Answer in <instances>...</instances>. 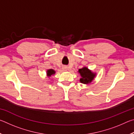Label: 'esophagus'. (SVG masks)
Instances as JSON below:
<instances>
[{
	"label": "esophagus",
	"instance_id": "esophagus-1",
	"mask_svg": "<svg viewBox=\"0 0 134 134\" xmlns=\"http://www.w3.org/2000/svg\"><path fill=\"white\" fill-rule=\"evenodd\" d=\"M62 69L63 70H64V71H67V70H68V68L66 66H63L62 67Z\"/></svg>",
	"mask_w": 134,
	"mask_h": 134
}]
</instances>
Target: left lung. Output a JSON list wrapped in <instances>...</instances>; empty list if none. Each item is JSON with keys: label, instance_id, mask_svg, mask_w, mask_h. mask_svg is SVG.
I'll list each match as a JSON object with an SVG mask.
<instances>
[{"label": "left lung", "instance_id": "obj_1", "mask_svg": "<svg viewBox=\"0 0 134 134\" xmlns=\"http://www.w3.org/2000/svg\"><path fill=\"white\" fill-rule=\"evenodd\" d=\"M78 72L80 74L81 77L80 82L85 84V85H89L94 80L95 77L96 76V72L92 71L87 67H83L81 69H79Z\"/></svg>", "mask_w": 134, "mask_h": 134}]
</instances>
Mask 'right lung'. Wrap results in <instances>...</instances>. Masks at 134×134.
<instances>
[{"mask_svg": "<svg viewBox=\"0 0 134 134\" xmlns=\"http://www.w3.org/2000/svg\"><path fill=\"white\" fill-rule=\"evenodd\" d=\"M46 73H47V77L49 78V77H51V76H53V75H54V74H55V71L53 69H48V70H47Z\"/></svg>", "mask_w": 134, "mask_h": 134, "instance_id": "right-lung-1", "label": "right lung"}]
</instances>
